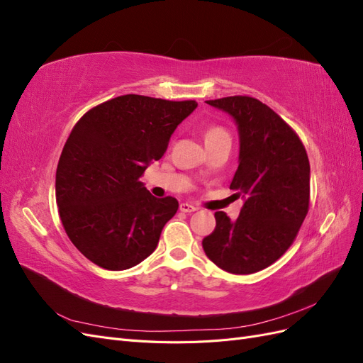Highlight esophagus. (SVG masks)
Instances as JSON below:
<instances>
[{
	"mask_svg": "<svg viewBox=\"0 0 363 363\" xmlns=\"http://www.w3.org/2000/svg\"><path fill=\"white\" fill-rule=\"evenodd\" d=\"M180 211L184 212V213H192L196 211V207L194 204H189V203H182L180 204Z\"/></svg>",
	"mask_w": 363,
	"mask_h": 363,
	"instance_id": "1",
	"label": "esophagus"
}]
</instances>
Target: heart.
<instances>
[{
  "mask_svg": "<svg viewBox=\"0 0 363 363\" xmlns=\"http://www.w3.org/2000/svg\"><path fill=\"white\" fill-rule=\"evenodd\" d=\"M223 136H228L227 131L221 127H212L206 131V140H212L216 138H223Z\"/></svg>",
  "mask_w": 363,
  "mask_h": 363,
  "instance_id": "heart-1",
  "label": "heart"
}]
</instances>
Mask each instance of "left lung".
Returning a JSON list of instances; mask_svg holds the SVG:
<instances>
[{
    "label": "left lung",
    "mask_w": 363,
    "mask_h": 363,
    "mask_svg": "<svg viewBox=\"0 0 363 363\" xmlns=\"http://www.w3.org/2000/svg\"><path fill=\"white\" fill-rule=\"evenodd\" d=\"M206 103L232 116L238 127L239 164L230 189L244 206L236 221L215 212L216 227L203 248L227 272H257L284 255L309 211V159L295 131L256 98Z\"/></svg>",
    "instance_id": "1"
}]
</instances>
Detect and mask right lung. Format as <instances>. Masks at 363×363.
I'll return each mask as SVG.
<instances>
[{"instance_id": "right-lung-1", "label": "right lung", "mask_w": 363, "mask_h": 363, "mask_svg": "<svg viewBox=\"0 0 363 363\" xmlns=\"http://www.w3.org/2000/svg\"><path fill=\"white\" fill-rule=\"evenodd\" d=\"M195 101L128 94L84 113L63 147L56 201L71 242L95 265L123 271L147 259L179 201L139 182Z\"/></svg>"}]
</instances>
